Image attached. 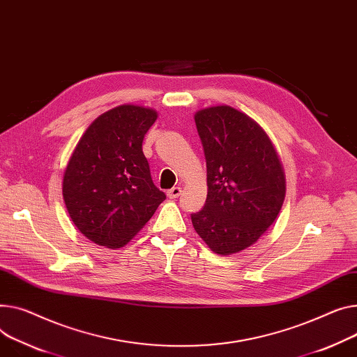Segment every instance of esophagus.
Returning a JSON list of instances; mask_svg holds the SVG:
<instances>
[{
    "label": "esophagus",
    "instance_id": "esophagus-1",
    "mask_svg": "<svg viewBox=\"0 0 357 357\" xmlns=\"http://www.w3.org/2000/svg\"><path fill=\"white\" fill-rule=\"evenodd\" d=\"M181 192H182V188L181 186H174L172 189H169L168 192H166V195H168L171 199H175V198H178L181 195Z\"/></svg>",
    "mask_w": 357,
    "mask_h": 357
}]
</instances>
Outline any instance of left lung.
Listing matches in <instances>:
<instances>
[{
	"mask_svg": "<svg viewBox=\"0 0 357 357\" xmlns=\"http://www.w3.org/2000/svg\"><path fill=\"white\" fill-rule=\"evenodd\" d=\"M206 160L208 195L192 213L197 234L220 255L255 244L286 198V175L271 139L254 119L227 105L194 116Z\"/></svg>",
	"mask_w": 357,
	"mask_h": 357,
	"instance_id": "1",
	"label": "left lung"
}]
</instances>
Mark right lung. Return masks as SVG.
Masks as SVG:
<instances>
[{"label":"right lung","instance_id":"1","mask_svg":"<svg viewBox=\"0 0 357 357\" xmlns=\"http://www.w3.org/2000/svg\"><path fill=\"white\" fill-rule=\"evenodd\" d=\"M156 119L152 107L116 106L94 119L68 159L63 199L71 221L94 244L122 248L166 198L142 151Z\"/></svg>","mask_w":357,"mask_h":357}]
</instances>
